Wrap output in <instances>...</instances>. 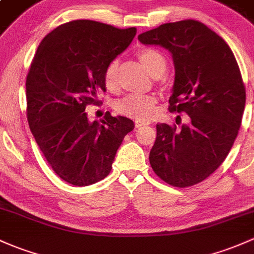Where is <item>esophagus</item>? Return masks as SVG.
I'll use <instances>...</instances> for the list:
<instances>
[{
    "label": "esophagus",
    "instance_id": "1",
    "mask_svg": "<svg viewBox=\"0 0 254 254\" xmlns=\"http://www.w3.org/2000/svg\"><path fill=\"white\" fill-rule=\"evenodd\" d=\"M134 125H135V128H139L141 126H146V125H149V122H144V121H140V120H137Z\"/></svg>",
    "mask_w": 254,
    "mask_h": 254
}]
</instances>
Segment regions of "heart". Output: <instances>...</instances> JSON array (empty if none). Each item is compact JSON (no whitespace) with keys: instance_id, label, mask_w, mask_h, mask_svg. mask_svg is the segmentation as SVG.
I'll return each instance as SVG.
<instances>
[{"instance_id":"1","label":"heart","mask_w":254,"mask_h":254,"mask_svg":"<svg viewBox=\"0 0 254 254\" xmlns=\"http://www.w3.org/2000/svg\"><path fill=\"white\" fill-rule=\"evenodd\" d=\"M139 62L152 76H161L167 69V61L160 51L143 48L137 53ZM103 83L109 92L119 89V62L111 61L103 71ZM157 99L154 95L130 94L117 100L115 110L124 116L148 121L156 113Z\"/></svg>"}]
</instances>
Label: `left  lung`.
I'll return each instance as SVG.
<instances>
[{
	"mask_svg": "<svg viewBox=\"0 0 254 254\" xmlns=\"http://www.w3.org/2000/svg\"><path fill=\"white\" fill-rule=\"evenodd\" d=\"M144 45H160L176 66L171 113H185L188 125H156L149 160L167 184L187 188L208 178L233 148L241 126L246 89L233 51L201 21L162 24L138 36Z\"/></svg>",
	"mask_w": 254,
	"mask_h": 254,
	"instance_id": "obj_1",
	"label": "left lung"
}]
</instances>
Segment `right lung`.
<instances>
[{
  "instance_id": "1",
  "label": "right lung",
  "mask_w": 254,
  "mask_h": 254,
  "mask_svg": "<svg viewBox=\"0 0 254 254\" xmlns=\"http://www.w3.org/2000/svg\"><path fill=\"white\" fill-rule=\"evenodd\" d=\"M137 34L99 21L72 20L41 41L26 76V117L52 170L69 184L104 179L132 120L106 113L89 122L86 108L100 105L103 71Z\"/></svg>"
}]
</instances>
